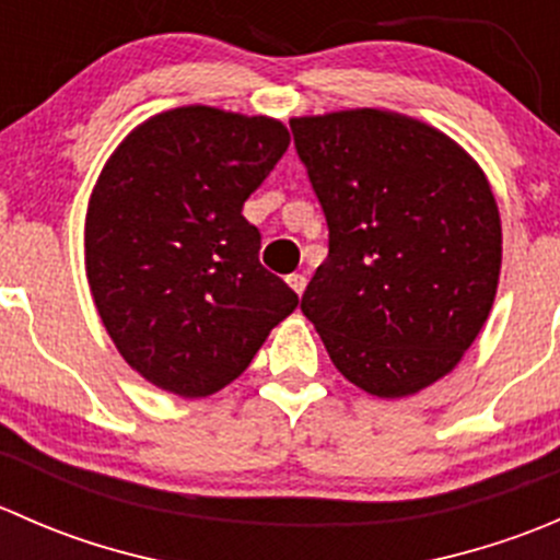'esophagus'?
Returning a JSON list of instances; mask_svg holds the SVG:
<instances>
[{
  "instance_id": "esophagus-1",
  "label": "esophagus",
  "mask_w": 560,
  "mask_h": 560,
  "mask_svg": "<svg viewBox=\"0 0 560 560\" xmlns=\"http://www.w3.org/2000/svg\"><path fill=\"white\" fill-rule=\"evenodd\" d=\"M287 284H290L292 290L298 292V295H303V290H306V276H303V273H290V276H287Z\"/></svg>"
}]
</instances>
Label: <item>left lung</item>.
<instances>
[{"label": "left lung", "instance_id": "left-lung-1", "mask_svg": "<svg viewBox=\"0 0 560 560\" xmlns=\"http://www.w3.org/2000/svg\"><path fill=\"white\" fill-rule=\"evenodd\" d=\"M327 219V259L303 292L332 365L404 398L460 363L493 306L501 217L477 162L400 113L290 121Z\"/></svg>", "mask_w": 560, "mask_h": 560}]
</instances>
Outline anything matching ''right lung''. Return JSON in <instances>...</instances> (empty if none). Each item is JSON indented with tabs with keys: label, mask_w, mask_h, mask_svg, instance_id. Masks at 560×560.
I'll return each mask as SVG.
<instances>
[{
	"label": "right lung",
	"mask_w": 560,
	"mask_h": 560,
	"mask_svg": "<svg viewBox=\"0 0 560 560\" xmlns=\"http://www.w3.org/2000/svg\"><path fill=\"white\" fill-rule=\"evenodd\" d=\"M290 145L281 121L189 105L149 118L100 173L86 276L121 358L206 398L238 380L298 295L259 265L244 202Z\"/></svg>",
	"instance_id": "add662e5"
}]
</instances>
